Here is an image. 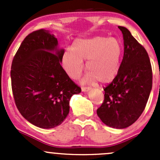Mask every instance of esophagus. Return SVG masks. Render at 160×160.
Returning a JSON list of instances; mask_svg holds the SVG:
<instances>
[{
  "mask_svg": "<svg viewBox=\"0 0 160 160\" xmlns=\"http://www.w3.org/2000/svg\"><path fill=\"white\" fill-rule=\"evenodd\" d=\"M90 90V88H82V91L83 92H88Z\"/></svg>",
  "mask_w": 160,
  "mask_h": 160,
  "instance_id": "esophagus-1",
  "label": "esophagus"
}]
</instances>
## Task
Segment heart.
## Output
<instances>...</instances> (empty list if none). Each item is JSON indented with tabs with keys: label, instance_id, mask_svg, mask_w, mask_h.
Returning <instances> with one entry per match:
<instances>
[{
	"label": "heart",
	"instance_id": "1",
	"mask_svg": "<svg viewBox=\"0 0 160 160\" xmlns=\"http://www.w3.org/2000/svg\"><path fill=\"white\" fill-rule=\"evenodd\" d=\"M122 46L114 38L94 36L79 38L72 42V49H67L62 56V65L70 78H79L87 60L88 72L82 80L83 83H102L112 81L120 68Z\"/></svg>",
	"mask_w": 160,
	"mask_h": 160
}]
</instances>
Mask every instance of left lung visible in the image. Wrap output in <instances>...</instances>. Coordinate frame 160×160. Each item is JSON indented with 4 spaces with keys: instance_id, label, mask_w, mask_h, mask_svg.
Masks as SVG:
<instances>
[{
    "instance_id": "left-lung-1",
    "label": "left lung",
    "mask_w": 160,
    "mask_h": 160,
    "mask_svg": "<svg viewBox=\"0 0 160 160\" xmlns=\"http://www.w3.org/2000/svg\"><path fill=\"white\" fill-rule=\"evenodd\" d=\"M124 40V56L115 78L104 89V101L97 111L108 126H130L146 108L152 86V72L147 52L126 28L118 26Z\"/></svg>"
}]
</instances>
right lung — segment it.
<instances>
[{"instance_id": "obj_1", "label": "right lung", "mask_w": 160, "mask_h": 160, "mask_svg": "<svg viewBox=\"0 0 160 160\" xmlns=\"http://www.w3.org/2000/svg\"><path fill=\"white\" fill-rule=\"evenodd\" d=\"M63 49L49 31L32 32L11 64V88L17 108L35 126L52 128L70 112V101L81 89L61 66Z\"/></svg>"}]
</instances>
